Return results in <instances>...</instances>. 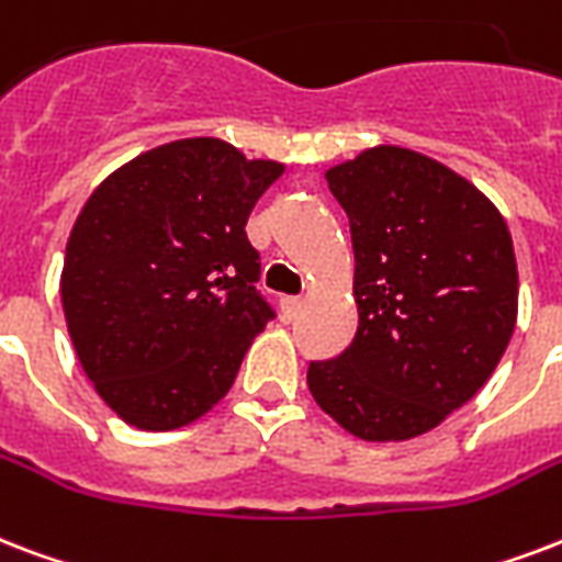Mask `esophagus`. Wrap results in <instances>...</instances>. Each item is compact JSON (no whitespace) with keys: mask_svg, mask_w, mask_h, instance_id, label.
Instances as JSON below:
<instances>
[{"mask_svg":"<svg viewBox=\"0 0 562 562\" xmlns=\"http://www.w3.org/2000/svg\"><path fill=\"white\" fill-rule=\"evenodd\" d=\"M280 310H282V318L294 321L300 315V310H303V300H300V297H282Z\"/></svg>","mask_w":562,"mask_h":562,"instance_id":"34e87169","label":"esophagus"}]
</instances>
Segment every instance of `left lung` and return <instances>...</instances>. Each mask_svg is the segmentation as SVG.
Returning a JSON list of instances; mask_svg holds the SVG:
<instances>
[{
	"mask_svg": "<svg viewBox=\"0 0 562 562\" xmlns=\"http://www.w3.org/2000/svg\"><path fill=\"white\" fill-rule=\"evenodd\" d=\"M353 241L357 336L306 371L312 397L366 442H404L477 395L519 312L504 217L469 179L404 147L327 170Z\"/></svg>",
	"mask_w": 562,
	"mask_h": 562,
	"instance_id": "left-lung-1",
	"label": "left lung"
}]
</instances>
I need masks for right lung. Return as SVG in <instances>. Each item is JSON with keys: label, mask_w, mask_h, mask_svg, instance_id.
Segmentation results:
<instances>
[{"label": "right lung", "mask_w": 562, "mask_h": 562, "mask_svg": "<svg viewBox=\"0 0 562 562\" xmlns=\"http://www.w3.org/2000/svg\"><path fill=\"white\" fill-rule=\"evenodd\" d=\"M217 138H186L114 170L76 217L64 318L85 374L140 430H177L235 383L273 318L244 224L282 177Z\"/></svg>", "instance_id": "obj_1"}]
</instances>
